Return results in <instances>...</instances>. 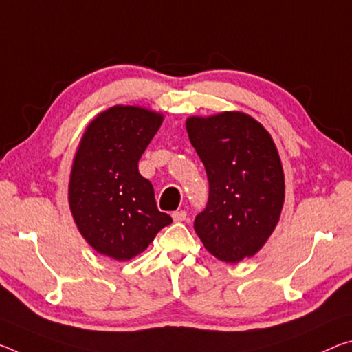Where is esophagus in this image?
Segmentation results:
<instances>
[{"mask_svg":"<svg viewBox=\"0 0 352 352\" xmlns=\"http://www.w3.org/2000/svg\"><path fill=\"white\" fill-rule=\"evenodd\" d=\"M186 217H188V214H186L185 210H178V211H174V213H172V219H174L175 222L186 221Z\"/></svg>","mask_w":352,"mask_h":352,"instance_id":"1","label":"esophagus"}]
</instances>
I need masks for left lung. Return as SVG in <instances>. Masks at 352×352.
<instances>
[{
  "mask_svg": "<svg viewBox=\"0 0 352 352\" xmlns=\"http://www.w3.org/2000/svg\"><path fill=\"white\" fill-rule=\"evenodd\" d=\"M189 141L208 177L210 194L194 230L217 260L255 255L274 232L285 200L280 156L260 122L238 111L189 117Z\"/></svg>",
  "mask_w": 352,
  "mask_h": 352,
  "instance_id": "8db88e82",
  "label": "left lung"
}]
</instances>
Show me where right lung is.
<instances>
[{
  "mask_svg": "<svg viewBox=\"0 0 352 352\" xmlns=\"http://www.w3.org/2000/svg\"><path fill=\"white\" fill-rule=\"evenodd\" d=\"M161 124L163 114L117 104L89 124L76 150L70 211L86 241L117 261L141 254L172 222L156 208L152 183L138 169Z\"/></svg>",
  "mask_w": 352,
  "mask_h": 352,
  "instance_id": "add662e5",
  "label": "right lung"
}]
</instances>
